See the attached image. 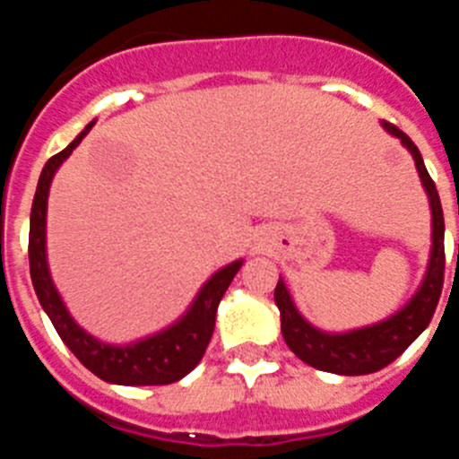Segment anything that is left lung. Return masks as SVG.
Returning <instances> with one entry per match:
<instances>
[{
    "instance_id": "obj_1",
    "label": "left lung",
    "mask_w": 459,
    "mask_h": 459,
    "mask_svg": "<svg viewBox=\"0 0 459 459\" xmlns=\"http://www.w3.org/2000/svg\"><path fill=\"white\" fill-rule=\"evenodd\" d=\"M384 128L400 137L404 147L411 152L420 181L429 195V206H432V257H429L428 275H425L419 294L386 322L351 331V333L328 335L312 328L296 312L282 280H278V285H275V306L280 310V326H282V338H285L287 347L307 366L333 372V375H370V372L391 366L393 360L403 354L432 322L441 290H444V211H441L439 193H437L435 181L425 169L423 158L411 137L388 121H384Z\"/></svg>"
}]
</instances>
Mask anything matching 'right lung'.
<instances>
[{"label": "right lung", "mask_w": 459, "mask_h": 459, "mask_svg": "<svg viewBox=\"0 0 459 459\" xmlns=\"http://www.w3.org/2000/svg\"><path fill=\"white\" fill-rule=\"evenodd\" d=\"M91 126L93 121L64 152L55 153L46 163L43 172H40L30 221L31 282H34L40 306L48 312L50 322L55 324L59 338L66 342V347L75 354V359L87 370H91L93 375L100 377L103 381H109V384H124V386H165V384H174V381H179L181 377L188 375L204 356L211 335H213V326H216L218 303H221L222 294L234 280L237 271L241 269V262H234V264L218 271L202 287L200 296L195 299L188 315L179 324H174L172 328L163 331V333L142 340V342L131 344V347H109V344L99 342L96 338L84 333L82 328L71 319L50 280V271H48L46 262V209L48 190H50V181L55 177L56 168L71 156L73 149L78 147L82 137L91 131Z\"/></svg>", "instance_id": "obj_1"}]
</instances>
